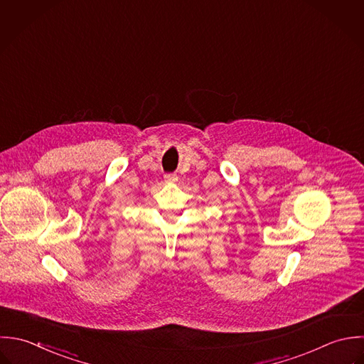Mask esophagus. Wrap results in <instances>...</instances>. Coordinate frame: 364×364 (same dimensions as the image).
Returning <instances> with one entry per match:
<instances>
[{
  "instance_id": "1",
  "label": "esophagus",
  "mask_w": 364,
  "mask_h": 364,
  "mask_svg": "<svg viewBox=\"0 0 364 364\" xmlns=\"http://www.w3.org/2000/svg\"><path fill=\"white\" fill-rule=\"evenodd\" d=\"M164 178H165V181H166L168 183H175V182L178 181V176H176L175 173H166Z\"/></svg>"
}]
</instances>
